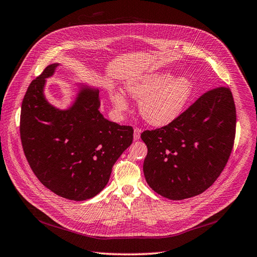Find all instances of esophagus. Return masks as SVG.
I'll list each match as a JSON object with an SVG mask.
<instances>
[{
	"mask_svg": "<svg viewBox=\"0 0 257 257\" xmlns=\"http://www.w3.org/2000/svg\"><path fill=\"white\" fill-rule=\"evenodd\" d=\"M140 137H141V129L136 128V129L134 130V140H135V141L140 140Z\"/></svg>",
	"mask_w": 257,
	"mask_h": 257,
	"instance_id": "1",
	"label": "esophagus"
}]
</instances>
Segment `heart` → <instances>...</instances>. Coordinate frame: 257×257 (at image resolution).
Masks as SVG:
<instances>
[{
  "mask_svg": "<svg viewBox=\"0 0 257 257\" xmlns=\"http://www.w3.org/2000/svg\"><path fill=\"white\" fill-rule=\"evenodd\" d=\"M127 91L140 101L139 112L142 118L153 126H165L181 115L194 92V83L189 77H174L169 72L154 73L130 80ZM116 111H127L129 105L124 94L117 89L108 91Z\"/></svg>",
  "mask_w": 257,
  "mask_h": 257,
  "instance_id": "heart-1",
  "label": "heart"
}]
</instances>
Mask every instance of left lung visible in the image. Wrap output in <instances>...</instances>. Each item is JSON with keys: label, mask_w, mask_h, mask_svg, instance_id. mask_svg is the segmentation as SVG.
Here are the masks:
<instances>
[{"label": "left lung", "mask_w": 257, "mask_h": 257, "mask_svg": "<svg viewBox=\"0 0 257 257\" xmlns=\"http://www.w3.org/2000/svg\"><path fill=\"white\" fill-rule=\"evenodd\" d=\"M236 133V107L228 87L212 89L172 122L146 130L143 164L150 187L165 198L182 200L208 189L230 156Z\"/></svg>", "instance_id": "8db88e82"}]
</instances>
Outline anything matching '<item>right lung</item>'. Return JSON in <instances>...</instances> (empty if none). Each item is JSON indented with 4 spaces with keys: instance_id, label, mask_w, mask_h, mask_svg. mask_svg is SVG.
Masks as SVG:
<instances>
[{
    "instance_id": "obj_1",
    "label": "right lung",
    "mask_w": 257,
    "mask_h": 257,
    "mask_svg": "<svg viewBox=\"0 0 257 257\" xmlns=\"http://www.w3.org/2000/svg\"><path fill=\"white\" fill-rule=\"evenodd\" d=\"M58 65H48L28 88L21 105V143L44 186L83 201L106 186L116 160L133 143L134 129L104 118L99 90L89 85H76V98L68 108L50 104L44 88Z\"/></svg>"
}]
</instances>
